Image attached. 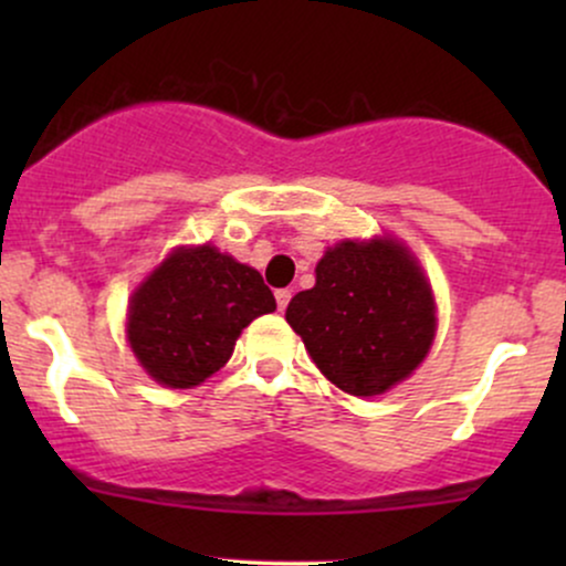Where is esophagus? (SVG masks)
Returning a JSON list of instances; mask_svg holds the SVG:
<instances>
[{
  "instance_id": "1",
  "label": "esophagus",
  "mask_w": 566,
  "mask_h": 566,
  "mask_svg": "<svg viewBox=\"0 0 566 566\" xmlns=\"http://www.w3.org/2000/svg\"><path fill=\"white\" fill-rule=\"evenodd\" d=\"M290 297H292V292H290V290H276V305H279V311L287 308Z\"/></svg>"
}]
</instances>
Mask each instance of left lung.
<instances>
[{"mask_svg":"<svg viewBox=\"0 0 566 566\" xmlns=\"http://www.w3.org/2000/svg\"><path fill=\"white\" fill-rule=\"evenodd\" d=\"M284 316L324 378L350 396H378L412 375L437 333L423 271L388 237L329 247L316 284Z\"/></svg>","mask_w":566,"mask_h":566,"instance_id":"8db88e82","label":"left lung"}]
</instances>
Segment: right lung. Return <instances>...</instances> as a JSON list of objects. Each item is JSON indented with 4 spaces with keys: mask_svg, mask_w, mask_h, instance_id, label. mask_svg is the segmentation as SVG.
I'll use <instances>...</instances> for the list:
<instances>
[{
    "mask_svg": "<svg viewBox=\"0 0 566 566\" xmlns=\"http://www.w3.org/2000/svg\"><path fill=\"white\" fill-rule=\"evenodd\" d=\"M274 308L255 269L210 244L180 247L133 292L127 340L154 380L193 388L231 359L247 324Z\"/></svg>",
    "mask_w": 566,
    "mask_h": 566,
    "instance_id": "1",
    "label": "right lung"
}]
</instances>
